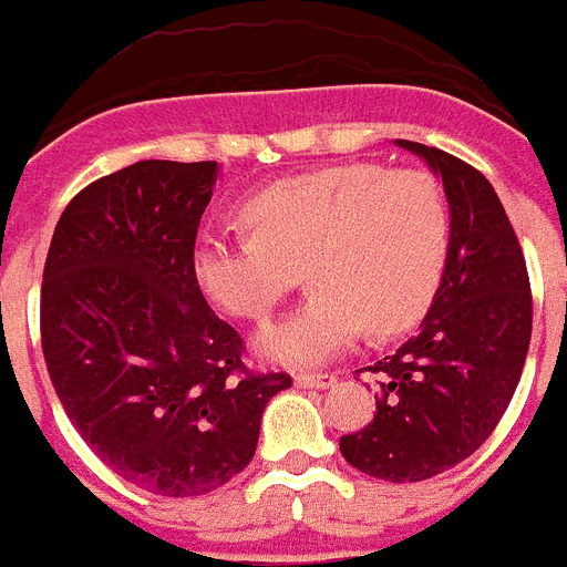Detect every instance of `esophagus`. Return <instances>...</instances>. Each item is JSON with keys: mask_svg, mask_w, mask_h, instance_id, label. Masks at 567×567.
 Wrapping results in <instances>:
<instances>
[{"mask_svg": "<svg viewBox=\"0 0 567 567\" xmlns=\"http://www.w3.org/2000/svg\"><path fill=\"white\" fill-rule=\"evenodd\" d=\"M295 383L300 385V389H332L334 383H338V378L334 374H309V372H300L298 378H295Z\"/></svg>", "mask_w": 567, "mask_h": 567, "instance_id": "obj_1", "label": "esophagus"}]
</instances>
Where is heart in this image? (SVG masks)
Instances as JSON below:
<instances>
[{"label":"heart","instance_id":"heart-1","mask_svg":"<svg viewBox=\"0 0 567 567\" xmlns=\"http://www.w3.org/2000/svg\"><path fill=\"white\" fill-rule=\"evenodd\" d=\"M247 233H204L193 275L215 307L267 318L307 272L312 295L267 323L258 349L289 365H318L369 329H409L437 292L449 255V204L429 169L340 164L289 175L244 202Z\"/></svg>","mask_w":567,"mask_h":567}]
</instances>
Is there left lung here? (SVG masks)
<instances>
[{"label": "left lung", "instance_id": "1", "mask_svg": "<svg viewBox=\"0 0 567 567\" xmlns=\"http://www.w3.org/2000/svg\"><path fill=\"white\" fill-rule=\"evenodd\" d=\"M443 178L452 238L423 327L369 365L378 414L340 437L369 477L420 483L454 468L491 437L508 409L530 343L528 269L503 202L480 169L437 147L398 138Z\"/></svg>", "mask_w": 567, "mask_h": 567}]
</instances>
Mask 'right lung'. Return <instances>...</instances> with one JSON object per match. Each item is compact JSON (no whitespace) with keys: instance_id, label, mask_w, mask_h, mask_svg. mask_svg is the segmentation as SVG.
<instances>
[{"instance_id":"right-lung-1","label":"right lung","mask_w":567,"mask_h":567,"mask_svg":"<svg viewBox=\"0 0 567 567\" xmlns=\"http://www.w3.org/2000/svg\"><path fill=\"white\" fill-rule=\"evenodd\" d=\"M215 162H138L64 207L42 275V352L70 423L107 468L198 497L249 465L260 414L292 385L252 372L193 275Z\"/></svg>"}]
</instances>
